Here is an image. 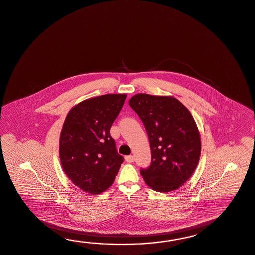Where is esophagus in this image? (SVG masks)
<instances>
[{
  "mask_svg": "<svg viewBox=\"0 0 255 255\" xmlns=\"http://www.w3.org/2000/svg\"><path fill=\"white\" fill-rule=\"evenodd\" d=\"M125 161L128 163H132L134 161V157L132 155H127L125 156Z\"/></svg>",
  "mask_w": 255,
  "mask_h": 255,
  "instance_id": "34e87169",
  "label": "esophagus"
}]
</instances>
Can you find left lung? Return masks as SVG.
<instances>
[{
    "label": "left lung",
    "mask_w": 255,
    "mask_h": 255,
    "mask_svg": "<svg viewBox=\"0 0 255 255\" xmlns=\"http://www.w3.org/2000/svg\"><path fill=\"white\" fill-rule=\"evenodd\" d=\"M129 105L141 120L150 141L151 164L140 171L144 181L157 192L179 188L192 176L201 153L192 115L171 96L139 93L130 98Z\"/></svg>",
    "instance_id": "1"
}]
</instances>
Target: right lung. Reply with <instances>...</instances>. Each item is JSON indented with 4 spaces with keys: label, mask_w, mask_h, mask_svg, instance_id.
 <instances>
[{
    "label": "right lung",
    "mask_w": 255,
    "mask_h": 255,
    "mask_svg": "<svg viewBox=\"0 0 255 255\" xmlns=\"http://www.w3.org/2000/svg\"><path fill=\"white\" fill-rule=\"evenodd\" d=\"M126 94H106L79 102L68 113L59 139L63 170L74 185L101 194L113 185L124 157L118 153L111 127Z\"/></svg>",
    "instance_id": "obj_1"
}]
</instances>
